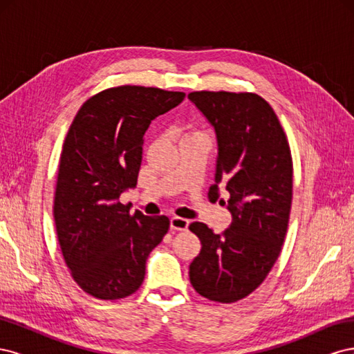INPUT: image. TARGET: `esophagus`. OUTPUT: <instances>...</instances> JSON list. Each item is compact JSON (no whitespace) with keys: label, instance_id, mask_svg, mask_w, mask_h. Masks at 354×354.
<instances>
[{"label":"esophagus","instance_id":"esophagus-1","mask_svg":"<svg viewBox=\"0 0 354 354\" xmlns=\"http://www.w3.org/2000/svg\"><path fill=\"white\" fill-rule=\"evenodd\" d=\"M189 220L181 217H173L171 218V229L173 230H187Z\"/></svg>","mask_w":354,"mask_h":354}]
</instances>
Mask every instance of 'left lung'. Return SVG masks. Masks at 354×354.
<instances>
[{"instance_id":"left-lung-1","label":"left lung","mask_w":354,"mask_h":354,"mask_svg":"<svg viewBox=\"0 0 354 354\" xmlns=\"http://www.w3.org/2000/svg\"><path fill=\"white\" fill-rule=\"evenodd\" d=\"M187 97L217 136L209 201L224 187L229 199L220 202L232 212V224L220 234L199 221L189 226L202 245L189 267L190 283L211 301L234 303L263 283L281 254L292 202L291 149L259 94L194 91Z\"/></svg>"}]
</instances>
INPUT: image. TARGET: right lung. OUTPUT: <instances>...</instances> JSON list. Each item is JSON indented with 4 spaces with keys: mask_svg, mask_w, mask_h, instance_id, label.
I'll list each match as a JSON object with an SVG mask.
<instances>
[{
    "mask_svg": "<svg viewBox=\"0 0 354 354\" xmlns=\"http://www.w3.org/2000/svg\"><path fill=\"white\" fill-rule=\"evenodd\" d=\"M185 95L142 85L108 88L85 102L69 127L53 216L73 281L95 298L134 294L149 254L169 229L165 216H131L120 196L137 185L149 125Z\"/></svg>",
    "mask_w": 354,
    "mask_h": 354,
    "instance_id": "1",
    "label": "right lung"
}]
</instances>
